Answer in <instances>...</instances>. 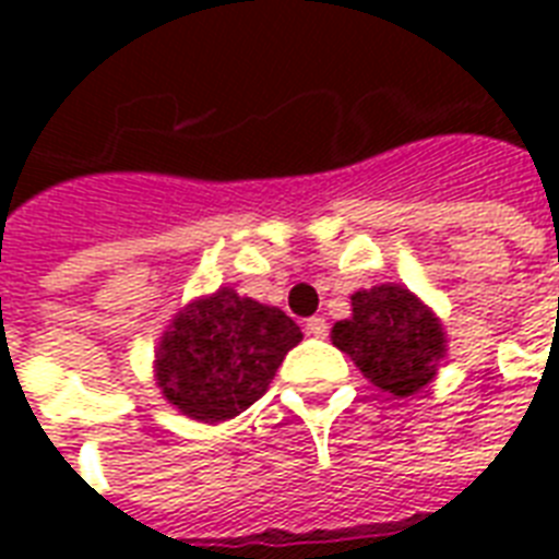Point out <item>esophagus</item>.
Listing matches in <instances>:
<instances>
[{"label":"esophagus","instance_id":"34e87169","mask_svg":"<svg viewBox=\"0 0 559 559\" xmlns=\"http://www.w3.org/2000/svg\"><path fill=\"white\" fill-rule=\"evenodd\" d=\"M305 331H307V336H316V340H322V336H328V322H324L322 316H313V319H307Z\"/></svg>","mask_w":559,"mask_h":559}]
</instances>
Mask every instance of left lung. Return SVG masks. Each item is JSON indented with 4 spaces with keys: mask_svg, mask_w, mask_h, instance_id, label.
<instances>
[{
    "mask_svg": "<svg viewBox=\"0 0 559 559\" xmlns=\"http://www.w3.org/2000/svg\"><path fill=\"white\" fill-rule=\"evenodd\" d=\"M354 316L333 328V345L345 350L373 385L408 397L432 380L443 359V328L408 289H362L350 298Z\"/></svg>",
    "mask_w": 559,
    "mask_h": 559,
    "instance_id": "1",
    "label": "left lung"
}]
</instances>
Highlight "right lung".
Instances as JSON below:
<instances>
[{"label": "right lung", "instance_id": "obj_1", "mask_svg": "<svg viewBox=\"0 0 559 559\" xmlns=\"http://www.w3.org/2000/svg\"><path fill=\"white\" fill-rule=\"evenodd\" d=\"M298 342L301 331L284 310L223 287L174 319L156 354V380L182 415L217 424L263 397Z\"/></svg>", "mask_w": 559, "mask_h": 559}]
</instances>
